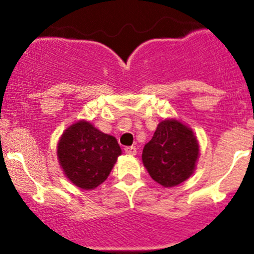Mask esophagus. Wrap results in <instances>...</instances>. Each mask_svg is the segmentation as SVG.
<instances>
[{"label": "esophagus", "mask_w": 254, "mask_h": 254, "mask_svg": "<svg viewBox=\"0 0 254 254\" xmlns=\"http://www.w3.org/2000/svg\"><path fill=\"white\" fill-rule=\"evenodd\" d=\"M124 151L127 155H130V156L136 155V147H135V146H127V147L124 148Z\"/></svg>", "instance_id": "esophagus-1"}]
</instances>
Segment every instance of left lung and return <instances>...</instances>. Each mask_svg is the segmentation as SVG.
Instances as JSON below:
<instances>
[{"instance_id": "obj_1", "label": "left lung", "mask_w": 254, "mask_h": 254, "mask_svg": "<svg viewBox=\"0 0 254 254\" xmlns=\"http://www.w3.org/2000/svg\"><path fill=\"white\" fill-rule=\"evenodd\" d=\"M200 146L193 130L175 118L161 120L142 150L148 175L165 188L186 182L194 173Z\"/></svg>"}]
</instances>
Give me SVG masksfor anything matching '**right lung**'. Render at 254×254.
Instances as JSON below:
<instances>
[{
    "mask_svg": "<svg viewBox=\"0 0 254 254\" xmlns=\"http://www.w3.org/2000/svg\"><path fill=\"white\" fill-rule=\"evenodd\" d=\"M58 160L66 178L78 188L91 190L108 178L122 148L117 139L87 120H78L63 132Z\"/></svg>",
    "mask_w": 254,
    "mask_h": 254,
    "instance_id": "1",
    "label": "right lung"
}]
</instances>
